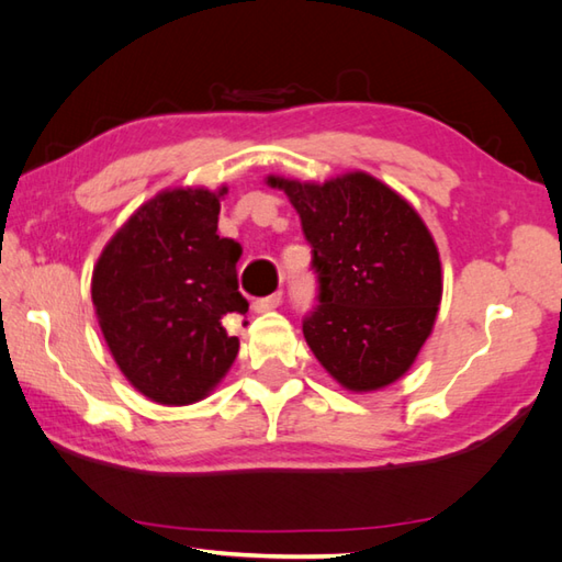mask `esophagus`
Returning <instances> with one entry per match:
<instances>
[{
	"mask_svg": "<svg viewBox=\"0 0 562 562\" xmlns=\"http://www.w3.org/2000/svg\"><path fill=\"white\" fill-rule=\"evenodd\" d=\"M282 304V292H272L268 296H260V300L254 302V308L258 314H266L272 312V308H278Z\"/></svg>",
	"mask_w": 562,
	"mask_h": 562,
	"instance_id": "esophagus-1",
	"label": "esophagus"
}]
</instances>
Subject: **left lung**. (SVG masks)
<instances>
[{
    "instance_id": "obj_1",
    "label": "left lung",
    "mask_w": 562,
    "mask_h": 562,
    "mask_svg": "<svg viewBox=\"0 0 562 562\" xmlns=\"http://www.w3.org/2000/svg\"><path fill=\"white\" fill-rule=\"evenodd\" d=\"M268 183L284 190L312 244L318 304L302 324L308 348L345 389L393 384L432 333L441 302L439 250L420 214L364 171Z\"/></svg>"
}]
</instances>
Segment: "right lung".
I'll use <instances>...</instances> for the list:
<instances>
[{"label":"right lung","instance_id":"add662e5","mask_svg":"<svg viewBox=\"0 0 562 562\" xmlns=\"http://www.w3.org/2000/svg\"><path fill=\"white\" fill-rule=\"evenodd\" d=\"M226 188L154 195L105 244L91 300L113 360L139 393L188 405L220 384L238 352L226 316H246L241 246L217 234Z\"/></svg>","mask_w":562,"mask_h":562}]
</instances>
